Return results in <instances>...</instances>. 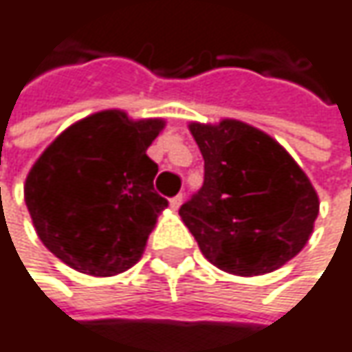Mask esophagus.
Returning a JSON list of instances; mask_svg holds the SVG:
<instances>
[{"mask_svg": "<svg viewBox=\"0 0 352 352\" xmlns=\"http://www.w3.org/2000/svg\"><path fill=\"white\" fill-rule=\"evenodd\" d=\"M169 204H171V208H173V210H179V206L183 204V193H179V195H175V197H171V199H169Z\"/></svg>", "mask_w": 352, "mask_h": 352, "instance_id": "obj_1", "label": "esophagus"}]
</instances>
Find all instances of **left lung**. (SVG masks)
<instances>
[{
    "mask_svg": "<svg viewBox=\"0 0 352 352\" xmlns=\"http://www.w3.org/2000/svg\"><path fill=\"white\" fill-rule=\"evenodd\" d=\"M204 185L179 208L204 256L234 275H263L294 258L318 216L316 191L298 163L265 132L224 120L189 126Z\"/></svg>",
    "mask_w": 352,
    "mask_h": 352,
    "instance_id": "left-lung-1",
    "label": "left lung"
}]
</instances>
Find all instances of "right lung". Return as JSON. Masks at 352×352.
<instances>
[{
  "mask_svg": "<svg viewBox=\"0 0 352 352\" xmlns=\"http://www.w3.org/2000/svg\"><path fill=\"white\" fill-rule=\"evenodd\" d=\"M163 120L132 122L107 109L67 128L36 161L24 197L36 232L79 273L109 277L142 254L167 199L146 155Z\"/></svg>",
  "mask_w": 352,
  "mask_h": 352,
  "instance_id": "right-lung-1",
  "label": "right lung"
}]
</instances>
